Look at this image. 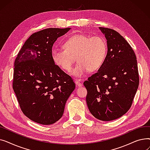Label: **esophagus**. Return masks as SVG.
Segmentation results:
<instances>
[{
	"instance_id": "esophagus-1",
	"label": "esophagus",
	"mask_w": 150,
	"mask_h": 150,
	"mask_svg": "<svg viewBox=\"0 0 150 150\" xmlns=\"http://www.w3.org/2000/svg\"><path fill=\"white\" fill-rule=\"evenodd\" d=\"M81 80H75V84L78 86V87H81L83 86V84L81 83Z\"/></svg>"
}]
</instances>
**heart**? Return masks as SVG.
Returning a JSON list of instances; mask_svg holds the SVG:
<instances>
[{"instance_id":"b5f03b06","label":"heart","mask_w":150,"mask_h":150,"mask_svg":"<svg viewBox=\"0 0 150 150\" xmlns=\"http://www.w3.org/2000/svg\"><path fill=\"white\" fill-rule=\"evenodd\" d=\"M63 49L52 50V57L54 64L69 72L76 61L78 62L72 71L76 77H82L89 70L96 72L103 64L108 47L105 39L100 36L75 34L62 43Z\"/></svg>"}]
</instances>
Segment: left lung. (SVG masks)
<instances>
[{"mask_svg": "<svg viewBox=\"0 0 150 150\" xmlns=\"http://www.w3.org/2000/svg\"><path fill=\"white\" fill-rule=\"evenodd\" d=\"M107 39L108 53L98 72L84 82L91 113L102 121L120 118L131 108L139 84L134 52L114 30L100 27Z\"/></svg>", "mask_w": 150, "mask_h": 150, "instance_id": "left-lung-1", "label": "left lung"}]
</instances>
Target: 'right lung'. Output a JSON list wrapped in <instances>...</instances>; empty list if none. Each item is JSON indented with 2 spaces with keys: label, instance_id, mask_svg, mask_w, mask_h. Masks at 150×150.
I'll list each match as a JSON object with an SVG mask.
<instances>
[{
  "label": "right lung",
  "instance_id": "right-lung-1",
  "mask_svg": "<svg viewBox=\"0 0 150 150\" xmlns=\"http://www.w3.org/2000/svg\"><path fill=\"white\" fill-rule=\"evenodd\" d=\"M70 29L49 28L34 33L15 59L13 88L23 114L36 123L47 125L59 120L75 88L72 78L54 64L52 57L54 42Z\"/></svg>",
  "mask_w": 150,
  "mask_h": 150
}]
</instances>
